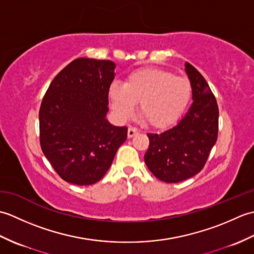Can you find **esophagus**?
Returning <instances> with one entry per match:
<instances>
[{"instance_id":"obj_1","label":"esophagus","mask_w":254,"mask_h":254,"mask_svg":"<svg viewBox=\"0 0 254 254\" xmlns=\"http://www.w3.org/2000/svg\"><path fill=\"white\" fill-rule=\"evenodd\" d=\"M136 133H137V130H136L135 127H128V128H127V137H128V138L133 137L134 135H135Z\"/></svg>"}]
</instances>
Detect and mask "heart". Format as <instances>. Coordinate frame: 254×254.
<instances>
[{
  "instance_id": "heart-1",
  "label": "heart",
  "mask_w": 254,
  "mask_h": 254,
  "mask_svg": "<svg viewBox=\"0 0 254 254\" xmlns=\"http://www.w3.org/2000/svg\"><path fill=\"white\" fill-rule=\"evenodd\" d=\"M192 96V86L186 77L157 67L132 72L123 85L113 83L109 99L116 116L131 118L138 104V112L149 127L167 128L179 120Z\"/></svg>"
}]
</instances>
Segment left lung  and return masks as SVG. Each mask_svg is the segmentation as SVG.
<instances>
[{"label":"left lung","mask_w":254,"mask_h":254,"mask_svg":"<svg viewBox=\"0 0 254 254\" xmlns=\"http://www.w3.org/2000/svg\"><path fill=\"white\" fill-rule=\"evenodd\" d=\"M192 86L193 102L174 127L160 134L148 133L149 146L144 155L152 174L167 183H177L203 169L218 134V106L206 80L186 63Z\"/></svg>","instance_id":"8db88e82"}]
</instances>
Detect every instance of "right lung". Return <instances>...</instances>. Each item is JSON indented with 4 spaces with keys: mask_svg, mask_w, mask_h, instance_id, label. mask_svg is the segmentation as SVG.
<instances>
[{
    "mask_svg": "<svg viewBox=\"0 0 254 254\" xmlns=\"http://www.w3.org/2000/svg\"><path fill=\"white\" fill-rule=\"evenodd\" d=\"M116 63L78 58L52 80L39 111L40 145L63 180L98 182L127 137V127L107 120Z\"/></svg>",
    "mask_w": 254,
    "mask_h": 254,
    "instance_id": "obj_1",
    "label": "right lung"
}]
</instances>
